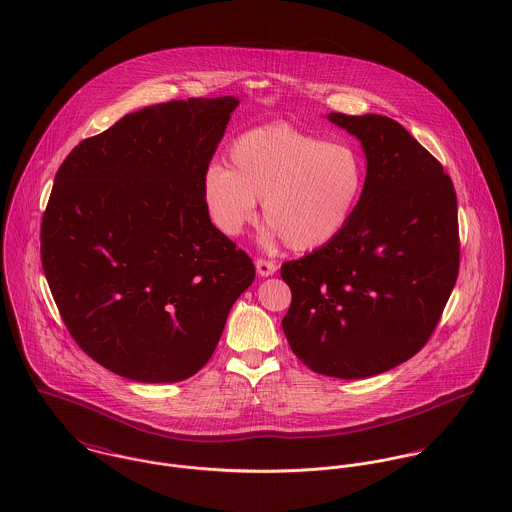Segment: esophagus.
I'll return each instance as SVG.
<instances>
[{"instance_id": "1", "label": "esophagus", "mask_w": 512, "mask_h": 512, "mask_svg": "<svg viewBox=\"0 0 512 512\" xmlns=\"http://www.w3.org/2000/svg\"><path fill=\"white\" fill-rule=\"evenodd\" d=\"M276 270H278L276 262H272V260H264V258H258V260H256V272H258V276H262V278H266V276H274V274H276Z\"/></svg>"}]
</instances>
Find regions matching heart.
Returning <instances> with one entry per match:
<instances>
[{
    "label": "heart",
    "mask_w": 512,
    "mask_h": 512,
    "mask_svg": "<svg viewBox=\"0 0 512 512\" xmlns=\"http://www.w3.org/2000/svg\"><path fill=\"white\" fill-rule=\"evenodd\" d=\"M226 157L228 169L215 163L205 171L203 203L230 238L256 219L262 201L264 222L288 248H321L341 234L363 193L365 167L353 147L290 124L242 132Z\"/></svg>",
    "instance_id": "1"
}]
</instances>
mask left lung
<instances>
[{
    "instance_id": "1",
    "label": "left lung",
    "mask_w": 512,
    "mask_h": 512,
    "mask_svg": "<svg viewBox=\"0 0 512 512\" xmlns=\"http://www.w3.org/2000/svg\"><path fill=\"white\" fill-rule=\"evenodd\" d=\"M327 118L361 142L365 187L335 240L282 266L292 290L282 327L303 365L351 380L402 365L432 337L459 272L457 197L392 118Z\"/></svg>"
}]
</instances>
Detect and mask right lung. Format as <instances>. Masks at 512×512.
<instances>
[{
	"mask_svg": "<svg viewBox=\"0 0 512 512\" xmlns=\"http://www.w3.org/2000/svg\"><path fill=\"white\" fill-rule=\"evenodd\" d=\"M234 96L171 100L82 140L55 175L41 262L76 345L138 382H179L209 363L230 307L254 282L220 234L203 177Z\"/></svg>",
	"mask_w": 512,
	"mask_h": 512,
	"instance_id": "obj_1",
	"label": "right lung"
}]
</instances>
